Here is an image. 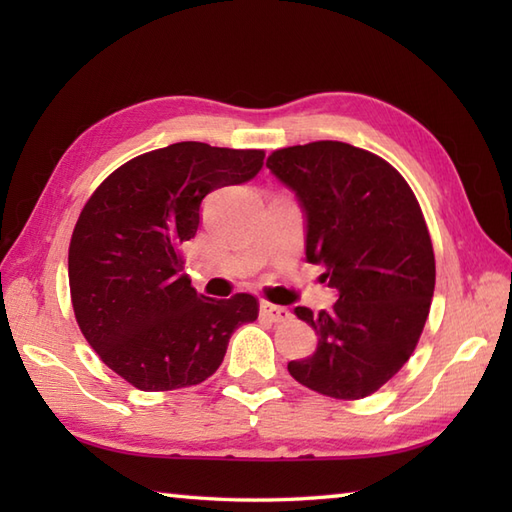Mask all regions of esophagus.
I'll return each mask as SVG.
<instances>
[{"label":"esophagus","mask_w":512,"mask_h":512,"mask_svg":"<svg viewBox=\"0 0 512 512\" xmlns=\"http://www.w3.org/2000/svg\"><path fill=\"white\" fill-rule=\"evenodd\" d=\"M259 314H262L264 319L273 321V323H284V321H288L292 317L288 308L275 306V303H268V301H264L262 306H259Z\"/></svg>","instance_id":"esophagus-1"}]
</instances>
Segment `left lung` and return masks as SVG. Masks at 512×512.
<instances>
[{
  "mask_svg": "<svg viewBox=\"0 0 512 512\" xmlns=\"http://www.w3.org/2000/svg\"><path fill=\"white\" fill-rule=\"evenodd\" d=\"M266 167L297 195L306 259L336 290L332 310L295 308L319 343L288 372L323 396L374 394L416 350L436 288L416 195L389 162L339 140L277 149Z\"/></svg>",
  "mask_w": 512,
  "mask_h": 512,
  "instance_id": "left-lung-1",
  "label": "left lung"
}]
</instances>
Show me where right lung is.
I'll return each instance as SVG.
<instances>
[{
    "label": "right lung",
    "instance_id": "obj_1",
    "mask_svg": "<svg viewBox=\"0 0 512 512\" xmlns=\"http://www.w3.org/2000/svg\"><path fill=\"white\" fill-rule=\"evenodd\" d=\"M264 151L176 143L118 167L83 206L68 275L76 323L101 361L143 391L200 385L257 299H211L182 275L211 191L253 180Z\"/></svg>",
    "mask_w": 512,
    "mask_h": 512
}]
</instances>
